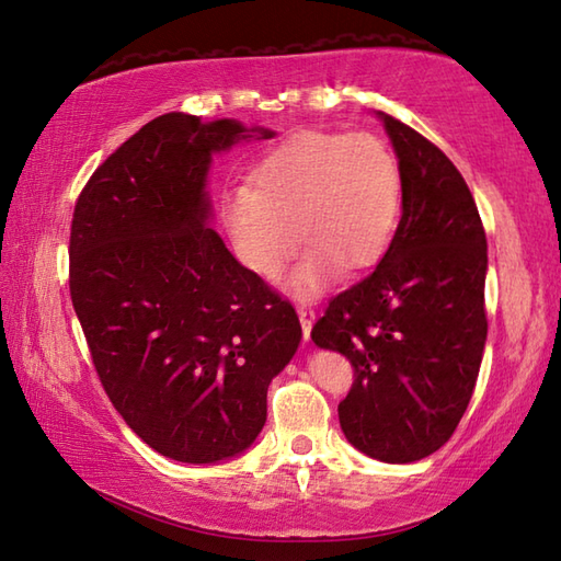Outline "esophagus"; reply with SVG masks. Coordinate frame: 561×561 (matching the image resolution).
Listing matches in <instances>:
<instances>
[{"mask_svg":"<svg viewBox=\"0 0 561 561\" xmlns=\"http://www.w3.org/2000/svg\"><path fill=\"white\" fill-rule=\"evenodd\" d=\"M298 317H300V324H302V336H305V342H308V340H310L312 322H314V310L310 308V305L300 302V305H298Z\"/></svg>","mask_w":561,"mask_h":561,"instance_id":"esophagus-1","label":"esophagus"}]
</instances>
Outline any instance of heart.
<instances>
[{
	"instance_id": "obj_1",
	"label": "heart",
	"mask_w": 561,
	"mask_h": 561,
	"mask_svg": "<svg viewBox=\"0 0 561 561\" xmlns=\"http://www.w3.org/2000/svg\"><path fill=\"white\" fill-rule=\"evenodd\" d=\"M400 205V165L378 136L300 131L251 168L247 187L221 197L219 215L239 261L261 278L278 276L298 237L308 251L290 285L312 295L340 268L383 256Z\"/></svg>"
}]
</instances>
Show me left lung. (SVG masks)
I'll return each instance as SVG.
<instances>
[{"label":"left lung","instance_id":"left-lung-1","mask_svg":"<svg viewBox=\"0 0 561 561\" xmlns=\"http://www.w3.org/2000/svg\"><path fill=\"white\" fill-rule=\"evenodd\" d=\"M403 181V217L378 266L334 295L312 342L348 358L340 403L352 445L388 463L430 457L454 435L473 393L485 332V231L449 158L380 114Z\"/></svg>","mask_w":561,"mask_h":561}]
</instances>
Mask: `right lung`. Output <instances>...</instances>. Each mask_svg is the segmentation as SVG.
I'll use <instances>...</instances> for the list:
<instances>
[{
  "instance_id": "add662e5",
  "label": "right lung",
  "mask_w": 561,
  "mask_h": 561,
  "mask_svg": "<svg viewBox=\"0 0 561 561\" xmlns=\"http://www.w3.org/2000/svg\"><path fill=\"white\" fill-rule=\"evenodd\" d=\"M247 136L231 119L156 116L72 213L70 298L94 371L126 425L175 461L244 451L302 336L293 305L207 227L213 153Z\"/></svg>"
}]
</instances>
